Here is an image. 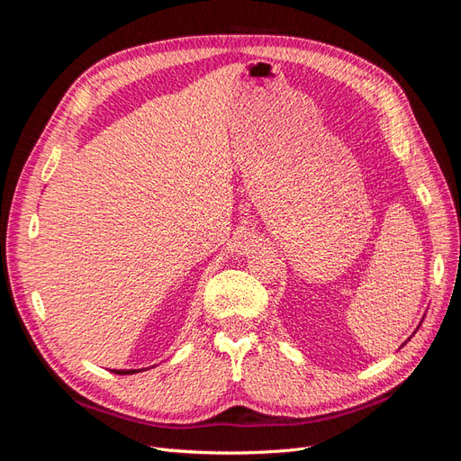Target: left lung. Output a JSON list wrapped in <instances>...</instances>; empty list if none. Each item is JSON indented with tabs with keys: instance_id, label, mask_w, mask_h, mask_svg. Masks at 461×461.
Returning <instances> with one entry per match:
<instances>
[{
	"instance_id": "8db88e82",
	"label": "left lung",
	"mask_w": 461,
	"mask_h": 461,
	"mask_svg": "<svg viewBox=\"0 0 461 461\" xmlns=\"http://www.w3.org/2000/svg\"><path fill=\"white\" fill-rule=\"evenodd\" d=\"M423 319H425V317H423ZM408 340H410V339H408Z\"/></svg>"
}]
</instances>
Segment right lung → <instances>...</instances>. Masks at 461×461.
<instances>
[{
  "label": "right lung",
  "mask_w": 461,
  "mask_h": 461,
  "mask_svg": "<svg viewBox=\"0 0 461 461\" xmlns=\"http://www.w3.org/2000/svg\"><path fill=\"white\" fill-rule=\"evenodd\" d=\"M140 371H144V369H115L113 373H117V375H134V373H140Z\"/></svg>",
  "instance_id": "right-lung-1"
}]
</instances>
